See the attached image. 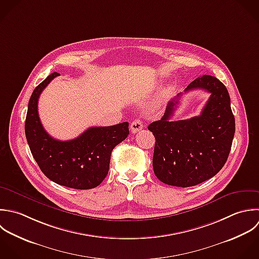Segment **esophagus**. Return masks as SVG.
<instances>
[{
    "label": "esophagus",
    "mask_w": 259,
    "mask_h": 259,
    "mask_svg": "<svg viewBox=\"0 0 259 259\" xmlns=\"http://www.w3.org/2000/svg\"><path fill=\"white\" fill-rule=\"evenodd\" d=\"M141 129H143V124H142V122L140 120L136 119L130 125V130H131L132 133H137Z\"/></svg>",
    "instance_id": "34e87169"
}]
</instances>
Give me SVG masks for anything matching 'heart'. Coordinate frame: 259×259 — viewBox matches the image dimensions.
I'll list each match as a JSON object with an SVG mask.
<instances>
[{
    "label": "heart",
    "instance_id": "heart-1",
    "mask_svg": "<svg viewBox=\"0 0 259 259\" xmlns=\"http://www.w3.org/2000/svg\"><path fill=\"white\" fill-rule=\"evenodd\" d=\"M168 90H164L163 92H162V94H161V98H164V97H166V95L168 94Z\"/></svg>",
    "mask_w": 259,
    "mask_h": 259
}]
</instances>
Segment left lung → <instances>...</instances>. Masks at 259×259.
<instances>
[{
	"label": "left lung",
	"mask_w": 259,
	"mask_h": 259,
	"mask_svg": "<svg viewBox=\"0 0 259 259\" xmlns=\"http://www.w3.org/2000/svg\"><path fill=\"white\" fill-rule=\"evenodd\" d=\"M205 90L211 94L201 115L171 121L182 94L172 99L164 115L148 130L155 137L152 159L156 178L163 184L188 188L217 175L227 161L235 133V119L226 87L215 76L193 80L185 93Z\"/></svg>",
	"instance_id": "8db88e82"
}]
</instances>
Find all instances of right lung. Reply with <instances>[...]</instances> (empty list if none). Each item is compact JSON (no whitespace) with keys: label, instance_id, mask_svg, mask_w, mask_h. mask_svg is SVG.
<instances>
[{"label":"right lung","instance_id":"right-lung-1","mask_svg":"<svg viewBox=\"0 0 259 259\" xmlns=\"http://www.w3.org/2000/svg\"><path fill=\"white\" fill-rule=\"evenodd\" d=\"M58 75L51 73L33 91L25 121L26 139L41 171L50 181L76 190L94 189L107 177L112 150L128 136L129 123L91 127L67 141L51 137L40 122L37 107L42 91Z\"/></svg>","mask_w":259,"mask_h":259}]
</instances>
